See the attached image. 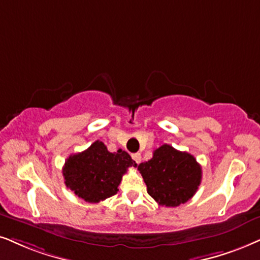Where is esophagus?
<instances>
[{
  "mask_svg": "<svg viewBox=\"0 0 260 260\" xmlns=\"http://www.w3.org/2000/svg\"><path fill=\"white\" fill-rule=\"evenodd\" d=\"M132 158H133L134 160H136L137 164H139V163L141 162V154H140L139 152L133 153V154H132Z\"/></svg>",
  "mask_w": 260,
  "mask_h": 260,
  "instance_id": "1",
  "label": "esophagus"
}]
</instances>
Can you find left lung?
I'll list each match as a JSON object with an SVG mask.
<instances>
[{
  "label": "left lung",
  "mask_w": 260,
  "mask_h": 260,
  "mask_svg": "<svg viewBox=\"0 0 260 260\" xmlns=\"http://www.w3.org/2000/svg\"><path fill=\"white\" fill-rule=\"evenodd\" d=\"M147 193L159 205L174 208L185 204L198 190L202 167L188 152L164 144L153 151L152 158L138 166Z\"/></svg>",
  "instance_id": "8db88e82"
}]
</instances>
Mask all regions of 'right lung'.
Segmentation results:
<instances>
[{"instance_id":"right-lung-1","label":"right lung","mask_w":260,"mask_h":260,"mask_svg":"<svg viewBox=\"0 0 260 260\" xmlns=\"http://www.w3.org/2000/svg\"><path fill=\"white\" fill-rule=\"evenodd\" d=\"M137 163L126 151L109 152L100 140L83 152L71 154L63 167L64 183L87 203H100L116 194L123 174Z\"/></svg>"}]
</instances>
